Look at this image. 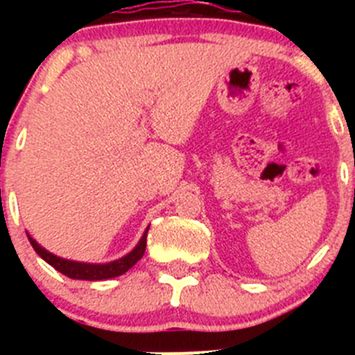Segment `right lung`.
<instances>
[{
    "label": "right lung",
    "instance_id": "obj_1",
    "mask_svg": "<svg viewBox=\"0 0 355 355\" xmlns=\"http://www.w3.org/2000/svg\"><path fill=\"white\" fill-rule=\"evenodd\" d=\"M147 231H149V227L146 229L144 236L140 238L137 247H135L130 254H126V256L121 259H115V261L103 263V265L101 263H80L71 261V259L58 258V256L51 254L49 250L44 249V247H40L30 234H28V240H30L31 247L35 249V252L39 254L40 258L46 263H49V265H51L55 270L60 272V274L67 275V277L71 279H81V281H103V279L119 277V275L126 274L135 263L139 261V259H142L144 252H146Z\"/></svg>",
    "mask_w": 355,
    "mask_h": 355
}]
</instances>
